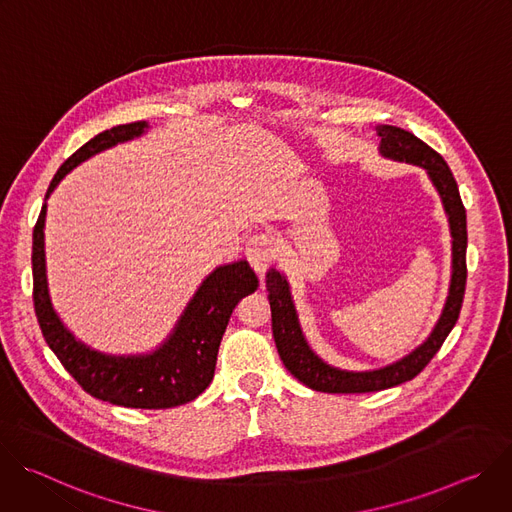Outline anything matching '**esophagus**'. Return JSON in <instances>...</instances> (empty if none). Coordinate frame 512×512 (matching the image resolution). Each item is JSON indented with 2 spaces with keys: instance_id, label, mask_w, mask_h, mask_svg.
<instances>
[{
  "instance_id": "1",
  "label": "esophagus",
  "mask_w": 512,
  "mask_h": 512,
  "mask_svg": "<svg viewBox=\"0 0 512 512\" xmlns=\"http://www.w3.org/2000/svg\"><path fill=\"white\" fill-rule=\"evenodd\" d=\"M245 255H247L251 267L255 269V273L263 279L267 267L271 265V261H273V257H275V243H273V237H271V235H265V233L251 237Z\"/></svg>"
}]
</instances>
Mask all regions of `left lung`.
<instances>
[{
  "mask_svg": "<svg viewBox=\"0 0 512 512\" xmlns=\"http://www.w3.org/2000/svg\"><path fill=\"white\" fill-rule=\"evenodd\" d=\"M377 135L381 137L379 154L385 160L411 164L423 168L433 188L442 198L450 235H452V277L448 298L444 310L431 328L429 336L413 348L403 358L385 364L381 369L371 371H346L334 364H328L320 358L312 346L308 344L298 310L291 298V287L283 271L269 269L265 275V287L269 291V306H271V328L279 358L283 360L285 369L294 375L300 383L314 391L322 393H371L383 391L405 381L417 377L427 362L442 348L444 340L452 332L458 322L464 289H466V247H468V231H466V208L460 198L458 184L454 180L452 170L444 162V158L433 152L427 143H423L413 133L395 127V125H377Z\"/></svg>",
  "mask_w": 512,
  "mask_h": 512,
  "instance_id": "left-lung-1",
  "label": "left lung"
}]
</instances>
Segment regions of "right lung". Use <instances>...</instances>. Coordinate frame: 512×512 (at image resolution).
<instances>
[{"label":"right lung","mask_w":512,"mask_h":512,"mask_svg":"<svg viewBox=\"0 0 512 512\" xmlns=\"http://www.w3.org/2000/svg\"><path fill=\"white\" fill-rule=\"evenodd\" d=\"M150 123L111 127L72 154L52 178L32 235L34 310L46 344L62 367L93 397L133 409H168L194 401L212 381L216 354L235 306L259 281L245 259L212 269L180 314L168 338L150 352L107 354L72 334L56 314L46 277V200L60 180L89 158L141 137Z\"/></svg>","instance_id":"obj_1"}]
</instances>
